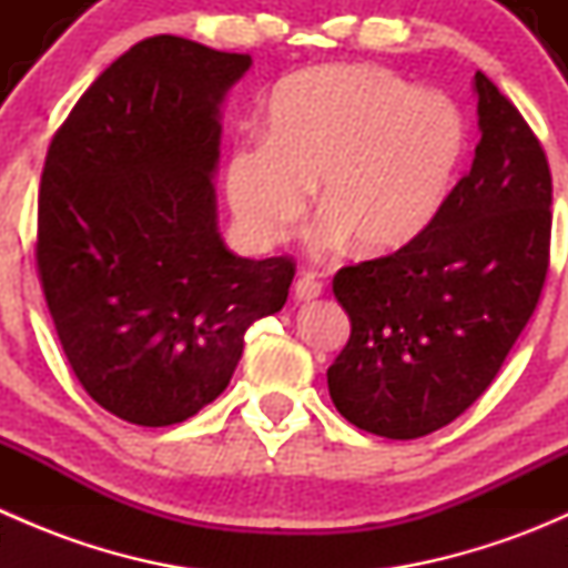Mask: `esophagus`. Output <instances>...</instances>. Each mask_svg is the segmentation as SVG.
Returning <instances> with one entry per match:
<instances>
[{"label": "esophagus", "instance_id": "1", "mask_svg": "<svg viewBox=\"0 0 568 568\" xmlns=\"http://www.w3.org/2000/svg\"><path fill=\"white\" fill-rule=\"evenodd\" d=\"M321 291H324V285H321V280L313 272H302L300 280H296V285H294V294L300 302L318 300Z\"/></svg>", "mask_w": 568, "mask_h": 568}]
</instances>
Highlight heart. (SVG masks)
Here are the masks:
<instances>
[{
	"label": "heart",
	"mask_w": 568,
	"mask_h": 568,
	"mask_svg": "<svg viewBox=\"0 0 568 568\" xmlns=\"http://www.w3.org/2000/svg\"><path fill=\"white\" fill-rule=\"evenodd\" d=\"M467 129L445 95L376 65H316L285 79L268 134L227 156V200L255 244H274L305 214L313 183L326 211L318 244L348 236L368 255L415 242L443 205Z\"/></svg>",
	"instance_id": "b5f03b06"
}]
</instances>
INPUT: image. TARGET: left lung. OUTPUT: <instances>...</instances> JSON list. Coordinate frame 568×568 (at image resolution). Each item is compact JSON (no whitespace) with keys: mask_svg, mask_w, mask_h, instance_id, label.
<instances>
[{"mask_svg":"<svg viewBox=\"0 0 568 568\" xmlns=\"http://www.w3.org/2000/svg\"><path fill=\"white\" fill-rule=\"evenodd\" d=\"M480 142L426 231L332 280L352 335L326 371L348 423L387 439L448 426L491 385L549 272L552 175L519 109L475 73Z\"/></svg>","mask_w":568,"mask_h":568,"instance_id":"left-lung-1","label":"left lung"}]
</instances>
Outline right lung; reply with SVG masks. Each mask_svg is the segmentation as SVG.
Wrapping results in <instances>:
<instances>
[{
    "label": "right lung",
    "mask_w": 568,
    "mask_h": 568,
    "mask_svg": "<svg viewBox=\"0 0 568 568\" xmlns=\"http://www.w3.org/2000/svg\"><path fill=\"white\" fill-rule=\"evenodd\" d=\"M250 65L186 38L140 40L45 153L40 288L79 385L134 426L197 415L231 382L244 332L288 300V255L239 257L216 231L220 104Z\"/></svg>",
    "instance_id": "right-lung-1"
}]
</instances>
